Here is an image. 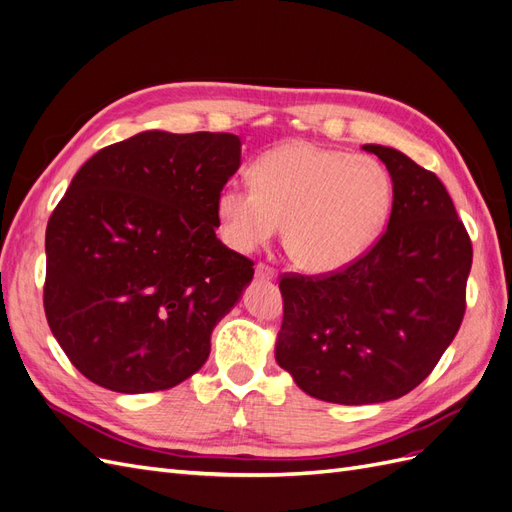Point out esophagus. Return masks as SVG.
I'll use <instances>...</instances> for the list:
<instances>
[{"label": "esophagus", "instance_id": "obj_1", "mask_svg": "<svg viewBox=\"0 0 512 512\" xmlns=\"http://www.w3.org/2000/svg\"><path fill=\"white\" fill-rule=\"evenodd\" d=\"M256 280L258 282H273V280H277V273H275V269H271L267 265H258L256 267Z\"/></svg>", "mask_w": 512, "mask_h": 512}]
</instances>
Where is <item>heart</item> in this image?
<instances>
[{"instance_id":"obj_1","label":"heart","mask_w":512,"mask_h":512,"mask_svg":"<svg viewBox=\"0 0 512 512\" xmlns=\"http://www.w3.org/2000/svg\"><path fill=\"white\" fill-rule=\"evenodd\" d=\"M252 181L228 183L215 198L224 243L250 254L286 224V250L309 273L339 271L361 258L393 207V179L378 160L307 141L262 153Z\"/></svg>"}]
</instances>
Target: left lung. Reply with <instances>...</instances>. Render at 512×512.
I'll list each match as a JSON object with an SVG mask.
<instances>
[{"label": "left lung", "mask_w": 512, "mask_h": 512, "mask_svg": "<svg viewBox=\"0 0 512 512\" xmlns=\"http://www.w3.org/2000/svg\"><path fill=\"white\" fill-rule=\"evenodd\" d=\"M393 179L380 241L344 271L284 275L275 361L322 401L365 406L410 393L466 312L472 243L442 181L393 147L363 145Z\"/></svg>", "instance_id": "1"}]
</instances>
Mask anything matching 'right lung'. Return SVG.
Here are the masks:
<instances>
[{
	"label": "right lung",
	"mask_w": 512,
	"mask_h": 512,
	"mask_svg": "<svg viewBox=\"0 0 512 512\" xmlns=\"http://www.w3.org/2000/svg\"><path fill=\"white\" fill-rule=\"evenodd\" d=\"M239 166L235 134L147 130L79 168L46 226L44 312L85 378L138 395L205 365L254 277L215 237V198Z\"/></svg>",
	"instance_id": "1"
}]
</instances>
